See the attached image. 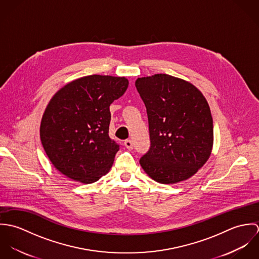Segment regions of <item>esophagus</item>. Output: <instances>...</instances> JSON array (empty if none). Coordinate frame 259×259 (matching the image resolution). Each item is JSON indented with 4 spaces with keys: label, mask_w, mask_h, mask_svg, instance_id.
<instances>
[{
    "label": "esophagus",
    "mask_w": 259,
    "mask_h": 259,
    "mask_svg": "<svg viewBox=\"0 0 259 259\" xmlns=\"http://www.w3.org/2000/svg\"><path fill=\"white\" fill-rule=\"evenodd\" d=\"M123 145H124V147L127 148V149H133V147H134L133 142H132L131 140H125L124 143H123Z\"/></svg>",
    "instance_id": "1"
}]
</instances>
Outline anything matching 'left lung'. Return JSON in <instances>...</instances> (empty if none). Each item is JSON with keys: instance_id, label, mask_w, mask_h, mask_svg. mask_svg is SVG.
Wrapping results in <instances>:
<instances>
[{"instance_id": "1", "label": "left lung", "mask_w": 259, "mask_h": 259, "mask_svg": "<svg viewBox=\"0 0 259 259\" xmlns=\"http://www.w3.org/2000/svg\"><path fill=\"white\" fill-rule=\"evenodd\" d=\"M136 88L147 109L150 140L142 167L163 185L189 179L206 162L213 144L205 98L190 82L169 74L139 77Z\"/></svg>"}]
</instances>
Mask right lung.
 Instances as JSON below:
<instances>
[{
    "label": "right lung",
    "mask_w": 259,
    "mask_h": 259,
    "mask_svg": "<svg viewBox=\"0 0 259 259\" xmlns=\"http://www.w3.org/2000/svg\"><path fill=\"white\" fill-rule=\"evenodd\" d=\"M128 87L125 77L93 74L62 88L41 118V145L66 177L92 184L108 174L119 145L109 136L110 106Z\"/></svg>",
    "instance_id": "right-lung-1"
}]
</instances>
